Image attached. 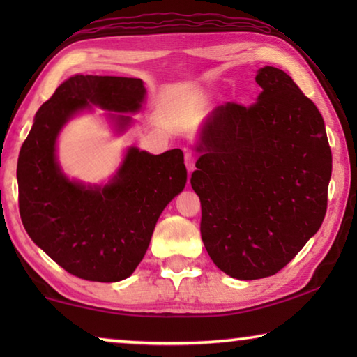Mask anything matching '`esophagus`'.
<instances>
[{
    "label": "esophagus",
    "mask_w": 357,
    "mask_h": 357,
    "mask_svg": "<svg viewBox=\"0 0 357 357\" xmlns=\"http://www.w3.org/2000/svg\"><path fill=\"white\" fill-rule=\"evenodd\" d=\"M185 167L187 170H189V173L195 170V155L192 153H185Z\"/></svg>",
    "instance_id": "esophagus-1"
}]
</instances>
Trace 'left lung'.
Here are the masks:
<instances>
[{
  "label": "left lung",
  "mask_w": 357,
  "mask_h": 357,
  "mask_svg": "<svg viewBox=\"0 0 357 357\" xmlns=\"http://www.w3.org/2000/svg\"><path fill=\"white\" fill-rule=\"evenodd\" d=\"M261 94L227 102L204 123L192 173L203 244L239 280L279 273L298 255L328 209L332 154L315 104L285 72L264 66Z\"/></svg>",
  "instance_id": "obj_1"
}]
</instances>
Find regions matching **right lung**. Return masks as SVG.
I'll return each mask as SVG.
<instances>
[{
  "mask_svg": "<svg viewBox=\"0 0 357 357\" xmlns=\"http://www.w3.org/2000/svg\"><path fill=\"white\" fill-rule=\"evenodd\" d=\"M144 93L140 78L70 77L39 108L22 144L17 179L23 227L53 261L84 280L118 282L134 273L160 213L184 189V154L172 149L153 155L132 148L118 176L93 189L59 172L56 137L78 110L93 104L137 112ZM129 119L118 116L121 126Z\"/></svg>",
  "mask_w": 357,
  "mask_h": 357,
  "instance_id": "right-lung-1",
  "label": "right lung"
}]
</instances>
